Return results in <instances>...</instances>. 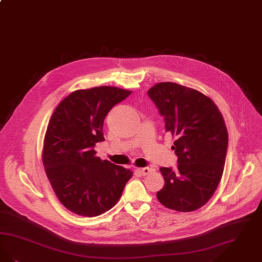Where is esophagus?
Listing matches in <instances>:
<instances>
[{"instance_id": "obj_1", "label": "esophagus", "mask_w": 262, "mask_h": 262, "mask_svg": "<svg viewBox=\"0 0 262 262\" xmlns=\"http://www.w3.org/2000/svg\"><path fill=\"white\" fill-rule=\"evenodd\" d=\"M137 171L140 173V176H142V177H145V176H147V174H149L150 172H152V168H138V169H137Z\"/></svg>"}]
</instances>
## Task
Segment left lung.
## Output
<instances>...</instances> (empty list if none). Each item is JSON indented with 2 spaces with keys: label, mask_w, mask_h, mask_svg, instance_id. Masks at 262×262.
I'll list each match as a JSON object with an SVG mask.
<instances>
[{
  "label": "left lung",
  "mask_w": 262,
  "mask_h": 262,
  "mask_svg": "<svg viewBox=\"0 0 262 262\" xmlns=\"http://www.w3.org/2000/svg\"><path fill=\"white\" fill-rule=\"evenodd\" d=\"M176 137L177 169L161 168L165 185L157 192L166 208L188 212L208 203L222 178L228 133L217 106L205 94L181 84L159 83L148 91Z\"/></svg>",
  "instance_id": "obj_1"
}]
</instances>
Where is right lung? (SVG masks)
Listing matches in <instances>:
<instances>
[{
    "label": "right lung",
    "mask_w": 262,
    "mask_h": 262,
    "mask_svg": "<svg viewBox=\"0 0 262 262\" xmlns=\"http://www.w3.org/2000/svg\"><path fill=\"white\" fill-rule=\"evenodd\" d=\"M130 91L116 86L78 90L55 108L42 148V164L56 197L76 214L93 217L112 209L133 177L128 168L96 157L108 112Z\"/></svg>",
    "instance_id": "obj_1"
}]
</instances>
